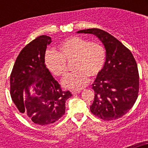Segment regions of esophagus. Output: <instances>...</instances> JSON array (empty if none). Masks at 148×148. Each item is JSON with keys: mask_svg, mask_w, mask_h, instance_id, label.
<instances>
[{"mask_svg": "<svg viewBox=\"0 0 148 148\" xmlns=\"http://www.w3.org/2000/svg\"><path fill=\"white\" fill-rule=\"evenodd\" d=\"M72 94H77V93H79L80 92V91H78V90H73V91H71Z\"/></svg>", "mask_w": 148, "mask_h": 148, "instance_id": "obj_1", "label": "esophagus"}]
</instances>
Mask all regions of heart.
<instances>
[{
  "label": "heart",
  "mask_w": 148,
  "mask_h": 148,
  "mask_svg": "<svg viewBox=\"0 0 148 148\" xmlns=\"http://www.w3.org/2000/svg\"><path fill=\"white\" fill-rule=\"evenodd\" d=\"M58 53L48 51L45 55V64L56 77L66 73V62L73 60L74 71L62 79L65 88L78 90L85 87L89 76L95 78L101 72L106 61V51L101 44L90 41L80 37L70 38L61 43Z\"/></svg>",
  "instance_id": "1"
}]
</instances>
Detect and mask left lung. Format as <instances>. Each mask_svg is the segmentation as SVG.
Returning a JSON list of instances; mask_svg holds the SVG:
<instances>
[{"label": "left lung", "mask_w": 148, "mask_h": 148, "mask_svg": "<svg viewBox=\"0 0 148 148\" xmlns=\"http://www.w3.org/2000/svg\"><path fill=\"white\" fill-rule=\"evenodd\" d=\"M77 32L95 35L106 49L104 66L92 84L95 97L91 113L104 121L121 118L138 98L139 75L135 58L130 49L104 30L92 28Z\"/></svg>", "instance_id": "obj_1"}]
</instances>
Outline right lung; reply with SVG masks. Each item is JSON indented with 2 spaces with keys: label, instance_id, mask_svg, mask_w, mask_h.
Segmentation results:
<instances>
[{
  "label": "right lung",
  "instance_id": "1",
  "mask_svg": "<svg viewBox=\"0 0 148 148\" xmlns=\"http://www.w3.org/2000/svg\"><path fill=\"white\" fill-rule=\"evenodd\" d=\"M51 42L50 37L40 35L29 43L18 55L10 75L12 100L21 113L39 125H50L61 118L66 99L72 96L69 90H61L46 67V49Z\"/></svg>",
  "mask_w": 148,
  "mask_h": 148
}]
</instances>
